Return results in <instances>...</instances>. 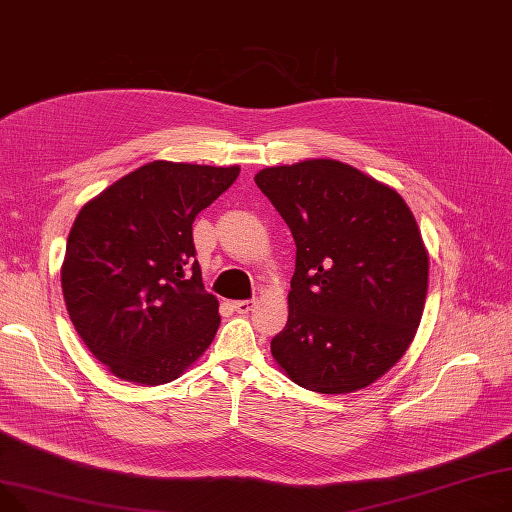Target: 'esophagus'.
Instances as JSON below:
<instances>
[{"instance_id": "obj_1", "label": "esophagus", "mask_w": 512, "mask_h": 512, "mask_svg": "<svg viewBox=\"0 0 512 512\" xmlns=\"http://www.w3.org/2000/svg\"><path fill=\"white\" fill-rule=\"evenodd\" d=\"M256 306L254 299H239V302H233V310L237 314H248Z\"/></svg>"}]
</instances>
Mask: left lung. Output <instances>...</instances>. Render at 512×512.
Returning <instances> with one entry per match:
<instances>
[{
	"label": "left lung",
	"instance_id": "1",
	"mask_svg": "<svg viewBox=\"0 0 512 512\" xmlns=\"http://www.w3.org/2000/svg\"><path fill=\"white\" fill-rule=\"evenodd\" d=\"M254 182L297 248L275 362L314 393L370 386L405 355L424 314L430 260L413 213L393 188L333 159L266 167Z\"/></svg>",
	"mask_w": 512,
	"mask_h": 512
}]
</instances>
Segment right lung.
I'll list each match as a JSON object with an SVG mask.
<instances>
[{"instance_id":"add662e5","label":"right lung","mask_w":512,"mask_h":512,"mask_svg":"<svg viewBox=\"0 0 512 512\" xmlns=\"http://www.w3.org/2000/svg\"><path fill=\"white\" fill-rule=\"evenodd\" d=\"M237 175V165L153 161L82 206L62 289L76 333L113 376L165 384L213 343L219 302L204 291L192 223Z\"/></svg>"}]
</instances>
